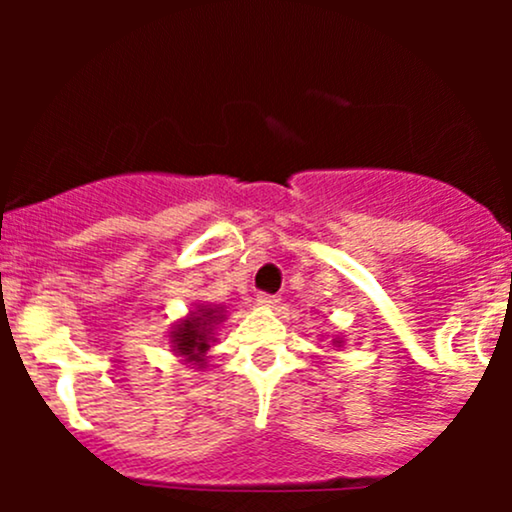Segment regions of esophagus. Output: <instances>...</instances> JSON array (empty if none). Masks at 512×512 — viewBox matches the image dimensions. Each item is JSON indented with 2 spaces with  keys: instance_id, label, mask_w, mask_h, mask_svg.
Segmentation results:
<instances>
[{
  "instance_id": "obj_1",
  "label": "esophagus",
  "mask_w": 512,
  "mask_h": 512,
  "mask_svg": "<svg viewBox=\"0 0 512 512\" xmlns=\"http://www.w3.org/2000/svg\"><path fill=\"white\" fill-rule=\"evenodd\" d=\"M257 305H260V308H276V305H279V296L260 293V296H257Z\"/></svg>"
}]
</instances>
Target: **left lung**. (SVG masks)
Returning a JSON list of instances; mask_svg holds the SVG:
<instances>
[{
	"mask_svg": "<svg viewBox=\"0 0 512 512\" xmlns=\"http://www.w3.org/2000/svg\"><path fill=\"white\" fill-rule=\"evenodd\" d=\"M332 344H334V346H342V344H344V339H342V337H334V339H332Z\"/></svg>",
	"mask_w": 512,
	"mask_h": 512,
	"instance_id": "obj_1",
	"label": "left lung"
}]
</instances>
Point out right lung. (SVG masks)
Returning a JSON list of instances; mask_svg holds the SVG:
<instances>
[{"instance_id": "right-lung-1", "label": "right lung", "mask_w": 512, "mask_h": 512, "mask_svg": "<svg viewBox=\"0 0 512 512\" xmlns=\"http://www.w3.org/2000/svg\"><path fill=\"white\" fill-rule=\"evenodd\" d=\"M223 320H226V308L223 305L195 303L190 313L170 327L168 337L170 346H173V354L180 356L185 363H190L192 368L202 370L207 366L211 344L216 342V327Z\"/></svg>"}]
</instances>
